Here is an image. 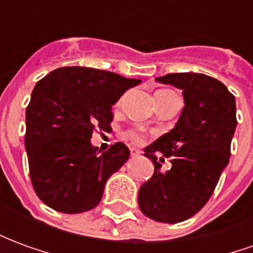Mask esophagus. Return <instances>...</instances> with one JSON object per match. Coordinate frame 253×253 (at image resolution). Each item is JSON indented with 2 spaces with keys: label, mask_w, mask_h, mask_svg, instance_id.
<instances>
[{
  "label": "esophagus",
  "mask_w": 253,
  "mask_h": 253,
  "mask_svg": "<svg viewBox=\"0 0 253 253\" xmlns=\"http://www.w3.org/2000/svg\"><path fill=\"white\" fill-rule=\"evenodd\" d=\"M130 154H131L132 157H137V156H139V154H141V152H139L138 149L131 148V149H130Z\"/></svg>",
  "instance_id": "1"
}]
</instances>
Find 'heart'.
I'll return each mask as SVG.
<instances>
[{
  "label": "heart",
  "mask_w": 253,
  "mask_h": 253,
  "mask_svg": "<svg viewBox=\"0 0 253 253\" xmlns=\"http://www.w3.org/2000/svg\"><path fill=\"white\" fill-rule=\"evenodd\" d=\"M128 137L131 138L132 141H134V142H141V141H142V135H141V134H138V132H130V134H128Z\"/></svg>",
  "instance_id": "1"
}]
</instances>
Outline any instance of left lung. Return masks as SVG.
<instances>
[{
	"label": "left lung",
	"instance_id": "left-lung-1",
	"mask_svg": "<svg viewBox=\"0 0 253 253\" xmlns=\"http://www.w3.org/2000/svg\"><path fill=\"white\" fill-rule=\"evenodd\" d=\"M156 81L181 89L184 108L175 127L145 148L154 173L139 188L138 205L157 222L177 223L206 205L229 164L236 100L221 81L201 73H172ZM157 153L171 157L167 172Z\"/></svg>",
	"mask_w": 253,
	"mask_h": 253
}]
</instances>
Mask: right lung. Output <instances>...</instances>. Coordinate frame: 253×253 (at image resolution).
Wrapping results in <instances>:
<instances>
[{
	"label": "right lung",
	"instance_id": "obj_1",
	"mask_svg": "<svg viewBox=\"0 0 253 253\" xmlns=\"http://www.w3.org/2000/svg\"><path fill=\"white\" fill-rule=\"evenodd\" d=\"M141 80L81 66L59 67L36 84L25 112V149L36 195L66 214L100 203L104 186L130 156L123 142L107 152L90 143L107 131L112 105Z\"/></svg>",
	"mask_w": 253,
	"mask_h": 253
}]
</instances>
